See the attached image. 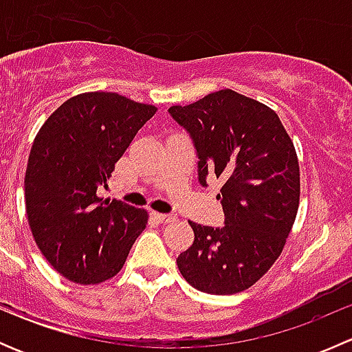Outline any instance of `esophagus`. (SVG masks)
I'll list each match as a JSON object with an SVG mask.
<instances>
[{"instance_id": "34e87169", "label": "esophagus", "mask_w": 352, "mask_h": 352, "mask_svg": "<svg viewBox=\"0 0 352 352\" xmlns=\"http://www.w3.org/2000/svg\"><path fill=\"white\" fill-rule=\"evenodd\" d=\"M156 219H158V221L160 223H165V225H166V223H172V221H175V216H173V214H166V212H156Z\"/></svg>"}]
</instances>
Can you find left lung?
<instances>
[{"label":"left lung","instance_id":"left-lung-1","mask_svg":"<svg viewBox=\"0 0 352 352\" xmlns=\"http://www.w3.org/2000/svg\"><path fill=\"white\" fill-rule=\"evenodd\" d=\"M192 138L201 186L214 173L225 226L189 221L194 243L177 257L180 274L209 294H235L258 281L281 255L300 204L293 141L267 105L219 90L168 109Z\"/></svg>","mask_w":352,"mask_h":352}]
</instances>
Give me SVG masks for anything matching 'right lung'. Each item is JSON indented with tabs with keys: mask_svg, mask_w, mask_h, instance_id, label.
<instances>
[{
	"mask_svg": "<svg viewBox=\"0 0 352 352\" xmlns=\"http://www.w3.org/2000/svg\"><path fill=\"white\" fill-rule=\"evenodd\" d=\"M155 112L119 94L90 91L56 109L35 136L25 172L28 225L42 255L69 281L113 278L146 228V209L98 197V189Z\"/></svg>",
	"mask_w": 352,
	"mask_h": 352,
	"instance_id": "right-lung-1",
	"label": "right lung"
}]
</instances>
